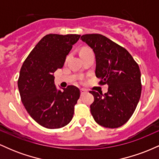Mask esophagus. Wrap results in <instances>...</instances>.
<instances>
[{
	"mask_svg": "<svg viewBox=\"0 0 159 159\" xmlns=\"http://www.w3.org/2000/svg\"><path fill=\"white\" fill-rule=\"evenodd\" d=\"M86 92H87V91H86L84 89H81V96H83L86 93Z\"/></svg>",
	"mask_w": 159,
	"mask_h": 159,
	"instance_id": "1",
	"label": "esophagus"
}]
</instances>
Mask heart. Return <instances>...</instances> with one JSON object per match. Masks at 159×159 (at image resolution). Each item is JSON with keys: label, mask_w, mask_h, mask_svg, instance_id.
<instances>
[{"label": "heart", "mask_w": 159, "mask_h": 159, "mask_svg": "<svg viewBox=\"0 0 159 159\" xmlns=\"http://www.w3.org/2000/svg\"><path fill=\"white\" fill-rule=\"evenodd\" d=\"M87 50H90V49H88V48H83V49H82V50L81 51V52H84V51H87Z\"/></svg>", "instance_id": "1"}]
</instances>
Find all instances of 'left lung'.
Wrapping results in <instances>:
<instances>
[{
  "label": "left lung",
  "mask_w": 159,
  "mask_h": 159,
  "mask_svg": "<svg viewBox=\"0 0 159 159\" xmlns=\"http://www.w3.org/2000/svg\"><path fill=\"white\" fill-rule=\"evenodd\" d=\"M81 39L93 48L96 55V75L99 84L109 86L107 93L91 90L94 102L90 111L102 126L115 129L131 118L141 94L138 64L123 47L98 34H85Z\"/></svg>",
  "instance_id": "1"
}]
</instances>
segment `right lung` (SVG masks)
<instances>
[{
	"label": "right lung",
	"instance_id": "obj_1",
	"mask_svg": "<svg viewBox=\"0 0 159 159\" xmlns=\"http://www.w3.org/2000/svg\"><path fill=\"white\" fill-rule=\"evenodd\" d=\"M81 35L48 34L36 44L24 61L18 87L24 106L37 123L60 129L70 123L80 90L73 85L57 90L54 72L63 67L72 45Z\"/></svg>",
	"mask_w": 159,
	"mask_h": 159
}]
</instances>
